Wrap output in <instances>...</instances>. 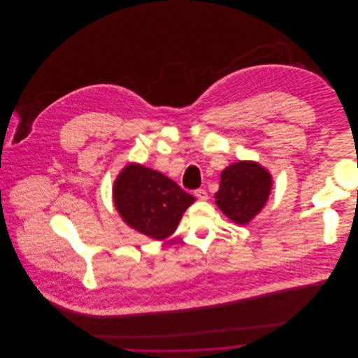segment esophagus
Masks as SVG:
<instances>
[{
  "label": "esophagus",
  "instance_id": "esophagus-1",
  "mask_svg": "<svg viewBox=\"0 0 358 358\" xmlns=\"http://www.w3.org/2000/svg\"><path fill=\"white\" fill-rule=\"evenodd\" d=\"M194 196H196L199 200H201V201L208 200V193H206L205 189H197V190L194 192Z\"/></svg>",
  "mask_w": 358,
  "mask_h": 358
}]
</instances>
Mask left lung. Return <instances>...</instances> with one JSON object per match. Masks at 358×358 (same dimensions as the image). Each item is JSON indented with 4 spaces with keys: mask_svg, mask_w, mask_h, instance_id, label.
I'll return each mask as SVG.
<instances>
[{
    "mask_svg": "<svg viewBox=\"0 0 358 358\" xmlns=\"http://www.w3.org/2000/svg\"><path fill=\"white\" fill-rule=\"evenodd\" d=\"M271 190V176L256 162L240 161L220 175L216 204L234 223L245 224L264 206Z\"/></svg>",
    "mask_w": 358,
    "mask_h": 358,
    "instance_id": "1",
    "label": "left lung"
}]
</instances>
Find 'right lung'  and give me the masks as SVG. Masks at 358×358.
Here are the masks:
<instances>
[{
	"instance_id": "add662e5",
	"label": "right lung",
	"mask_w": 358,
	"mask_h": 358,
	"mask_svg": "<svg viewBox=\"0 0 358 358\" xmlns=\"http://www.w3.org/2000/svg\"><path fill=\"white\" fill-rule=\"evenodd\" d=\"M114 203L122 219L154 240L169 237L194 197L165 175L131 164L114 183Z\"/></svg>"
}]
</instances>
